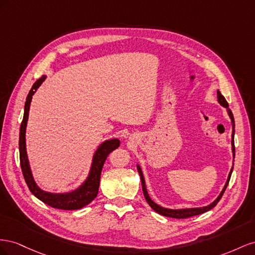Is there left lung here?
Wrapping results in <instances>:
<instances>
[{
  "mask_svg": "<svg viewBox=\"0 0 255 255\" xmlns=\"http://www.w3.org/2000/svg\"><path fill=\"white\" fill-rule=\"evenodd\" d=\"M217 95H218V101H219L220 105L223 106L224 108L228 109V113H229V116L230 119L232 121V126H233V132H232V150H233V156H234L235 158V145H234V134H235V122H234V116H233V113L232 111L229 109V104L228 101L225 100V98L222 96V94L218 91L217 92ZM137 172H139L140 174V177H141V183H142V190H143V194L145 196V200H146V202L148 203V205L155 210L156 213L162 215V216H165V217H170V218H176V219H186V218H190V217H193V216H198V215H201L203 213H206L208 212V210H210L212 208H214L217 204L218 202L220 201V199L222 198V195L225 191V189H227L228 185H229V181H230V178H231V175H232V172H233V168L231 169V172L229 174V177H228V180L227 183H225V186L224 188L222 189L221 193L219 194V196L212 203V204H209L208 206H205V207H199V208H186V209H168V208H163L161 206H159L158 204H156L155 202H152L151 199L149 198V195L147 193V190H146V186H145V180H144V176H143V173H142V170L140 168V165H137Z\"/></svg>",
  "mask_w": 255,
  "mask_h": 255,
  "instance_id": "1",
  "label": "left lung"
}]
</instances>
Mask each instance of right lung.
I'll return each mask as SVG.
<instances>
[{
  "label": "right lung",
  "mask_w": 255,
  "mask_h": 255,
  "mask_svg": "<svg viewBox=\"0 0 255 255\" xmlns=\"http://www.w3.org/2000/svg\"><path fill=\"white\" fill-rule=\"evenodd\" d=\"M46 76H42L40 79L36 81L32 89L28 93L26 97V101L24 105V114L23 120L20 126V134H19V151H20V164L21 170H22L23 176L25 179V183L30 189L31 192L36 196V198L46 203L49 206L57 208V209H64V210H75L80 209L96 198L98 194L99 189V181H100V174L103 170L104 163L108 155L111 151L118 148L120 146V140L119 139H112L105 141L100 145L98 149L96 150L95 155L93 158V162L91 166V171L86 180L75 191L69 193H50L41 190V189L36 185L35 180L33 178L30 164H28V159L26 155V148H25V129H26V123L28 119V111H30V105L32 96L36 90L38 89L40 84L45 81Z\"/></svg>",
  "instance_id": "right-lung-1"
}]
</instances>
